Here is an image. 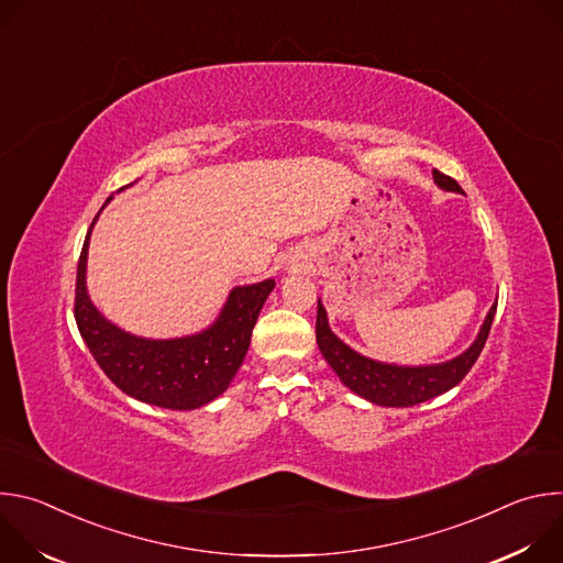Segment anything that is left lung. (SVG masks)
<instances>
[{"label": "left lung", "instance_id": "8db88e82", "mask_svg": "<svg viewBox=\"0 0 563 563\" xmlns=\"http://www.w3.org/2000/svg\"><path fill=\"white\" fill-rule=\"evenodd\" d=\"M432 176L439 189L463 194L459 183L452 180L450 176H443L437 169L432 172ZM495 311H497V302L490 307L484 325H481L472 345L459 356L443 363H432V365H396V363H383V361L363 356L356 350H352L347 343H343L332 332L328 311L318 298L316 343L320 354L325 356L330 367L343 380V385L350 387L354 394L383 408H412L423 404V400L445 394L448 389H452L465 378V374L472 369L474 361L478 358L481 350H484L488 341Z\"/></svg>", "mask_w": 563, "mask_h": 563}]
</instances>
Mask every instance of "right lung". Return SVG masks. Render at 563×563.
Segmentation results:
<instances>
[{"label":"right lung","instance_id":"1","mask_svg":"<svg viewBox=\"0 0 563 563\" xmlns=\"http://www.w3.org/2000/svg\"><path fill=\"white\" fill-rule=\"evenodd\" d=\"M131 187V185H126ZM122 187L120 191H124ZM113 200L107 198L104 207ZM102 207V209H104ZM93 218L77 263L75 320L102 372L129 396L167 410H196L218 398L245 361L258 313L276 287L274 278L233 287L213 323L178 339H144L124 332L93 305L87 261Z\"/></svg>","mask_w":563,"mask_h":563}]
</instances>
